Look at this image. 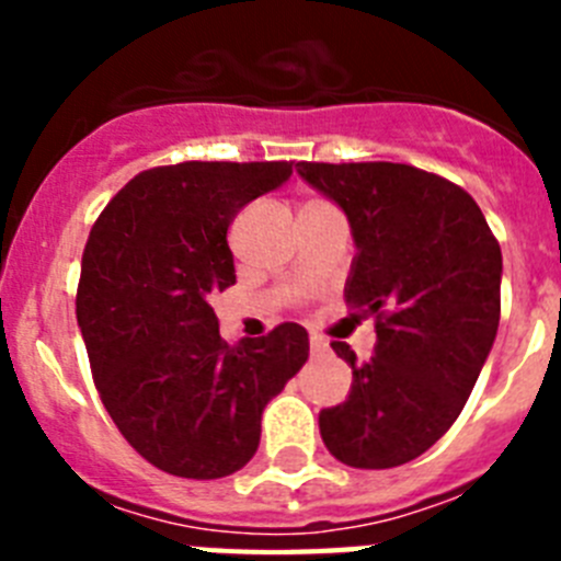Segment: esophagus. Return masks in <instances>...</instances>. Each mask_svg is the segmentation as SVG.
<instances>
[{
	"label": "esophagus",
	"instance_id": "obj_1",
	"mask_svg": "<svg viewBox=\"0 0 561 561\" xmlns=\"http://www.w3.org/2000/svg\"><path fill=\"white\" fill-rule=\"evenodd\" d=\"M309 345H311V354H325V351H329V342H325L323 336H317V334L309 336Z\"/></svg>",
	"mask_w": 561,
	"mask_h": 561
}]
</instances>
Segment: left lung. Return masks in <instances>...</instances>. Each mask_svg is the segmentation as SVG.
Masks as SVG:
<instances>
[{"label": "left lung", "instance_id": "1", "mask_svg": "<svg viewBox=\"0 0 561 561\" xmlns=\"http://www.w3.org/2000/svg\"><path fill=\"white\" fill-rule=\"evenodd\" d=\"M348 216L356 255L345 300L376 317V348L351 365V393L320 410L329 453L354 469H390L427 453L472 393L500 325L503 255L478 202L401 162H297Z\"/></svg>", "mask_w": 561, "mask_h": 561}]
</instances>
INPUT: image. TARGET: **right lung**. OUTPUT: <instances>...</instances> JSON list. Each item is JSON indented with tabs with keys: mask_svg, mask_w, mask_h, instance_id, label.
<instances>
[{
	"mask_svg": "<svg viewBox=\"0 0 561 561\" xmlns=\"http://www.w3.org/2000/svg\"><path fill=\"white\" fill-rule=\"evenodd\" d=\"M291 162H180L137 173L81 257L78 329L112 421L148 463L216 480L255 455L264 408L309 359L304 325L227 345L210 297L236 284L227 227Z\"/></svg>",
	"mask_w": 561,
	"mask_h": 561,
	"instance_id": "1",
	"label": "right lung"
}]
</instances>
